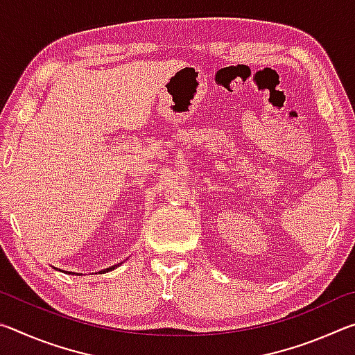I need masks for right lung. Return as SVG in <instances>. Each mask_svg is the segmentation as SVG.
I'll use <instances>...</instances> for the list:
<instances>
[{
	"label": "right lung",
	"mask_w": 355,
	"mask_h": 355,
	"mask_svg": "<svg viewBox=\"0 0 355 355\" xmlns=\"http://www.w3.org/2000/svg\"><path fill=\"white\" fill-rule=\"evenodd\" d=\"M114 268H117V266H111V268H107V269H103V271H100V272H107V271H112Z\"/></svg>",
	"instance_id": "right-lung-1"
}]
</instances>
